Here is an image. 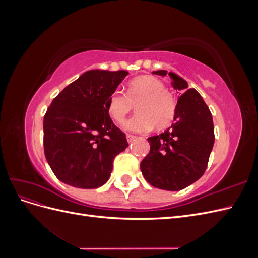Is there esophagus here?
Instances as JSON below:
<instances>
[{
  "mask_svg": "<svg viewBox=\"0 0 258 258\" xmlns=\"http://www.w3.org/2000/svg\"><path fill=\"white\" fill-rule=\"evenodd\" d=\"M135 140H136V137H135V136L127 135V141H128V143H131L132 141H135Z\"/></svg>",
  "mask_w": 258,
  "mask_h": 258,
  "instance_id": "esophagus-1",
  "label": "esophagus"
}]
</instances>
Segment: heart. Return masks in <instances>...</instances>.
<instances>
[{
  "mask_svg": "<svg viewBox=\"0 0 258 258\" xmlns=\"http://www.w3.org/2000/svg\"><path fill=\"white\" fill-rule=\"evenodd\" d=\"M136 104L137 113L124 122V129L142 134L152 130L166 129L173 122L176 103L165 85L151 75L136 77L129 82L127 93L114 91L107 99L106 108L116 122H122Z\"/></svg>",
  "mask_w": 258,
  "mask_h": 258,
  "instance_id": "b5f03b06",
  "label": "heart"
}]
</instances>
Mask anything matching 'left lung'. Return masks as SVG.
<instances>
[{
  "label": "left lung",
  "mask_w": 258,
  "mask_h": 258,
  "mask_svg": "<svg viewBox=\"0 0 258 258\" xmlns=\"http://www.w3.org/2000/svg\"><path fill=\"white\" fill-rule=\"evenodd\" d=\"M156 75H170L174 89L183 92L176 104L175 122L163 134L150 137L151 150L142 160L146 181L160 189L186 188L204 175L214 144L212 115L199 92L175 73L159 70Z\"/></svg>",
  "instance_id": "1"
}]
</instances>
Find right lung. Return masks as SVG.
Here are the masks:
<instances>
[{
  "instance_id": "obj_1",
  "label": "right lung",
  "mask_w": 258,
  "mask_h": 258,
  "mask_svg": "<svg viewBox=\"0 0 258 258\" xmlns=\"http://www.w3.org/2000/svg\"><path fill=\"white\" fill-rule=\"evenodd\" d=\"M127 75L122 70H90L52 100L44 116V152L61 182L91 189L110 178L114 158L128 142L106 102Z\"/></svg>"
}]
</instances>
